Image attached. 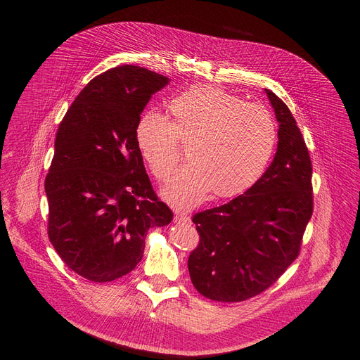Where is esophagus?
Segmentation results:
<instances>
[{
	"label": "esophagus",
	"instance_id": "34e87169",
	"mask_svg": "<svg viewBox=\"0 0 360 360\" xmlns=\"http://www.w3.org/2000/svg\"><path fill=\"white\" fill-rule=\"evenodd\" d=\"M174 220H175V223H178V224H186V223H190V221H191V219H190V217H188L186 214H182V213L175 214Z\"/></svg>",
	"mask_w": 360,
	"mask_h": 360
}]
</instances>
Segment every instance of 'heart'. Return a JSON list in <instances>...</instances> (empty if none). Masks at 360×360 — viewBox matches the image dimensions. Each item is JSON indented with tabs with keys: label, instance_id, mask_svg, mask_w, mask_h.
I'll return each instance as SVG.
<instances>
[{
	"label": "heart",
	"instance_id": "heart-1",
	"mask_svg": "<svg viewBox=\"0 0 360 360\" xmlns=\"http://www.w3.org/2000/svg\"><path fill=\"white\" fill-rule=\"evenodd\" d=\"M169 121L147 112L136 125V144L150 172L165 181L186 146L188 165L162 190L175 209L213 198L228 200L252 188L274 155L277 125L258 103H245L224 90L195 84L167 102Z\"/></svg>",
	"mask_w": 360,
	"mask_h": 360
}]
</instances>
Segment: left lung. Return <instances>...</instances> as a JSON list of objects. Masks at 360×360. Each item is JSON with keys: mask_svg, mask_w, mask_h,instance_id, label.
I'll return each instance as SVG.
<instances>
[{"mask_svg": "<svg viewBox=\"0 0 360 360\" xmlns=\"http://www.w3.org/2000/svg\"><path fill=\"white\" fill-rule=\"evenodd\" d=\"M278 122L276 156L247 193L194 214L198 247L188 258L200 295L242 302L269 289L297 258L312 216V163L292 112L266 89Z\"/></svg>", "mask_w": 360, "mask_h": 360, "instance_id": "left-lung-1", "label": "left lung"}]
</instances>
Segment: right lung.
Returning <instances> with one entry per match:
<instances>
[{
  "label": "right lung",
  "instance_id": "right-lung-1",
  "mask_svg": "<svg viewBox=\"0 0 360 360\" xmlns=\"http://www.w3.org/2000/svg\"><path fill=\"white\" fill-rule=\"evenodd\" d=\"M167 83L143 67L108 70L80 91L58 127L45 179L48 236L67 267L90 281L134 270L148 229L174 217L136 144L141 112Z\"/></svg>",
  "mask_w": 360,
  "mask_h": 360
}]
</instances>
